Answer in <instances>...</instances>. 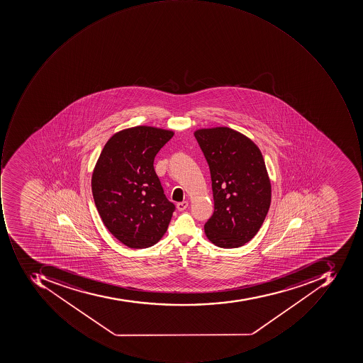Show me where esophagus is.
Returning <instances> with one entry per match:
<instances>
[{"instance_id":"34e87169","label":"esophagus","mask_w":363,"mask_h":363,"mask_svg":"<svg viewBox=\"0 0 363 363\" xmlns=\"http://www.w3.org/2000/svg\"><path fill=\"white\" fill-rule=\"evenodd\" d=\"M187 206H189V203L186 201H181V203L177 204V208L179 211H184L185 208H187Z\"/></svg>"}]
</instances>
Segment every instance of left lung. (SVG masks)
I'll return each instance as SVG.
<instances>
[{
  "label": "left lung",
  "mask_w": 363,
  "mask_h": 363,
  "mask_svg": "<svg viewBox=\"0 0 363 363\" xmlns=\"http://www.w3.org/2000/svg\"><path fill=\"white\" fill-rule=\"evenodd\" d=\"M195 138L206 158L213 187V216L206 237L223 249L245 245L263 225L272 186L259 147L229 128H201Z\"/></svg>",
  "instance_id": "1"
}]
</instances>
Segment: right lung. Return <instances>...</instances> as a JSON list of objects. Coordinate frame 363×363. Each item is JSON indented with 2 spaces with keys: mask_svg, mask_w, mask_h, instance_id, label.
I'll return each mask as SVG.
<instances>
[{
  "mask_svg": "<svg viewBox=\"0 0 363 363\" xmlns=\"http://www.w3.org/2000/svg\"><path fill=\"white\" fill-rule=\"evenodd\" d=\"M173 134L146 125L120 130L94 169L91 190L102 223L130 249L156 245L176 209L154 169L155 157Z\"/></svg>",
  "mask_w": 363,
  "mask_h": 363,
  "instance_id": "add662e5",
  "label": "right lung"
}]
</instances>
